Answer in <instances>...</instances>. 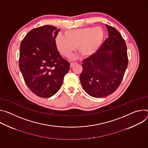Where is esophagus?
<instances>
[{"mask_svg": "<svg viewBox=\"0 0 148 148\" xmlns=\"http://www.w3.org/2000/svg\"><path fill=\"white\" fill-rule=\"evenodd\" d=\"M76 63H74V62H72V63H71V64H70V67H71V68H72L73 66L76 64Z\"/></svg>", "mask_w": 148, "mask_h": 148, "instance_id": "obj_1", "label": "esophagus"}]
</instances>
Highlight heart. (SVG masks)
<instances>
[{
	"mask_svg": "<svg viewBox=\"0 0 148 148\" xmlns=\"http://www.w3.org/2000/svg\"><path fill=\"white\" fill-rule=\"evenodd\" d=\"M65 36L58 34L55 39L58 51L64 56L68 57L76 49L85 58L93 55L102 45L105 34L101 27H88L68 30ZM76 56H71L75 59Z\"/></svg>",
	"mask_w": 148,
	"mask_h": 148,
	"instance_id": "b5f03b06",
	"label": "heart"
}]
</instances>
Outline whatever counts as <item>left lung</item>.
I'll use <instances>...</instances> for the list:
<instances>
[{"instance_id":"1","label":"left lung","mask_w":148,"mask_h":148,"mask_svg":"<svg viewBox=\"0 0 148 148\" xmlns=\"http://www.w3.org/2000/svg\"><path fill=\"white\" fill-rule=\"evenodd\" d=\"M109 36L93 55L83 61L80 80L84 89L94 97L115 91L127 67V47L120 33L106 24Z\"/></svg>"}]
</instances>
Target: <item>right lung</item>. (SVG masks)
I'll list each match as a JSON object with an SVG mask.
<instances>
[{
  "mask_svg": "<svg viewBox=\"0 0 148 148\" xmlns=\"http://www.w3.org/2000/svg\"><path fill=\"white\" fill-rule=\"evenodd\" d=\"M59 30L50 25L35 28L21 43L20 70L29 89L41 97H51L59 90L70 68L55 45Z\"/></svg>",
  "mask_w": 148,
  "mask_h": 148,
  "instance_id": "1",
  "label": "right lung"
}]
</instances>
